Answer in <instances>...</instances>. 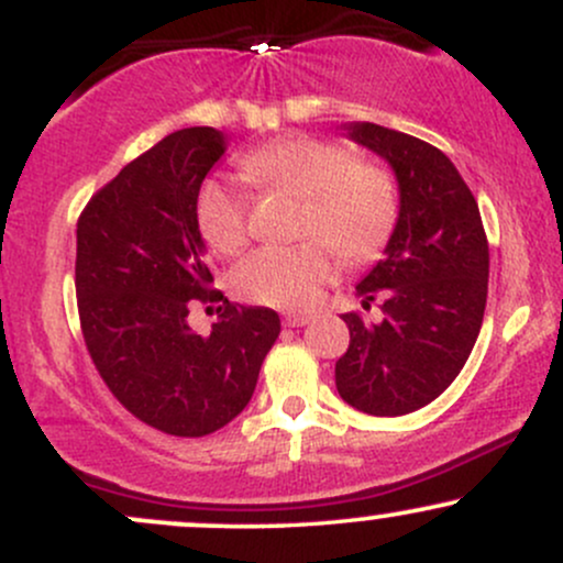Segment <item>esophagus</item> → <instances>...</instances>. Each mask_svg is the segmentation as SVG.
<instances>
[{"mask_svg":"<svg viewBox=\"0 0 563 563\" xmlns=\"http://www.w3.org/2000/svg\"><path fill=\"white\" fill-rule=\"evenodd\" d=\"M309 320H312V318H309V314H303V312H288L286 318H283V322H286L288 328H301V325H307Z\"/></svg>","mask_w":563,"mask_h":563,"instance_id":"obj_1","label":"esophagus"}]
</instances>
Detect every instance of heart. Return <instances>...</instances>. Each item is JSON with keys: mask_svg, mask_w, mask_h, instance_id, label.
Here are the masks:
<instances>
[{"mask_svg": "<svg viewBox=\"0 0 563 563\" xmlns=\"http://www.w3.org/2000/svg\"><path fill=\"white\" fill-rule=\"evenodd\" d=\"M241 169L269 190L301 198L296 238H309L245 256L232 273V288L245 301L277 309L312 307L335 277V262L319 243L344 262H363L386 243L397 222L391 174L373 161L354 158L344 142L290 134L245 153ZM196 219L203 241L219 254H235L249 241V203L219 179L200 187Z\"/></svg>", "mask_w": 563, "mask_h": 563, "instance_id": "heart-1", "label": "heart"}]
</instances>
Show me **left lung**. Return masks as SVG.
Listing matches in <instances>:
<instances>
[{
  "label": "left lung",
  "instance_id": "obj_1",
  "mask_svg": "<svg viewBox=\"0 0 563 563\" xmlns=\"http://www.w3.org/2000/svg\"><path fill=\"white\" fill-rule=\"evenodd\" d=\"M346 134L389 161L399 217L384 260L357 286L380 322L346 312L335 389L367 416H405L437 399L466 365L487 307L489 245L479 206L452 161L405 132L354 121Z\"/></svg>",
  "mask_w": 563,
  "mask_h": 563
}]
</instances>
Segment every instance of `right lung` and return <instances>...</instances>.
<instances>
[{
    "mask_svg": "<svg viewBox=\"0 0 563 563\" xmlns=\"http://www.w3.org/2000/svg\"><path fill=\"white\" fill-rule=\"evenodd\" d=\"M228 151L214 126L172 132L95 192L76 224V299L89 357L113 397L172 437H206L249 405L280 333L267 307L211 288L196 200ZM222 300L212 333L186 325Z\"/></svg>",
    "mask_w": 563,
    "mask_h": 563,
    "instance_id": "right-lung-1",
    "label": "right lung"
}]
</instances>
